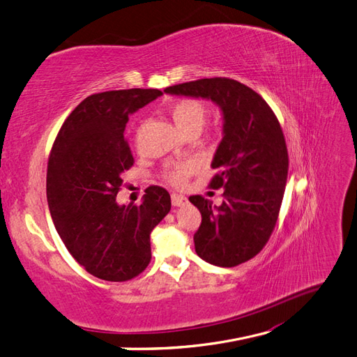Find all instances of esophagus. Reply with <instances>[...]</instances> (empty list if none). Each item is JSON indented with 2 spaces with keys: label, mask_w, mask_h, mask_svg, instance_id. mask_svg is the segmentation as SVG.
Instances as JSON below:
<instances>
[{
  "label": "esophagus",
  "mask_w": 357,
  "mask_h": 357,
  "mask_svg": "<svg viewBox=\"0 0 357 357\" xmlns=\"http://www.w3.org/2000/svg\"><path fill=\"white\" fill-rule=\"evenodd\" d=\"M187 202H188V199L185 196L178 195V193H173L172 195V204L175 205V206H182V205H185Z\"/></svg>",
  "instance_id": "esophagus-1"
}]
</instances>
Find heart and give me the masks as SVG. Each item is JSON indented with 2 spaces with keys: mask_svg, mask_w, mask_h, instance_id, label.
<instances>
[{
  "mask_svg": "<svg viewBox=\"0 0 357 357\" xmlns=\"http://www.w3.org/2000/svg\"><path fill=\"white\" fill-rule=\"evenodd\" d=\"M170 114L173 122L185 135L190 132H197L202 130L206 119V107L197 99H182L173 104ZM197 164L195 161L172 162L166 169V179L172 184L179 185L191 173H195Z\"/></svg>",
  "mask_w": 357,
  "mask_h": 357,
  "instance_id": "obj_1",
  "label": "heart"
}]
</instances>
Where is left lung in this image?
I'll use <instances>...</instances> for the list:
<instances>
[{
    "label": "left lung",
    "instance_id": "1",
    "mask_svg": "<svg viewBox=\"0 0 357 357\" xmlns=\"http://www.w3.org/2000/svg\"><path fill=\"white\" fill-rule=\"evenodd\" d=\"M166 93L211 100L223 116V139L211 167V188H223L222 205L202 196L190 202L202 214L196 253L217 267L252 259L276 225L288 176V151L278 117L257 91L229 78H204L167 87Z\"/></svg>",
    "mask_w": 357,
    "mask_h": 357
}]
</instances>
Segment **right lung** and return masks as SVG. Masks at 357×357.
Instances as JSON below:
<instances>
[{"mask_svg": "<svg viewBox=\"0 0 357 357\" xmlns=\"http://www.w3.org/2000/svg\"><path fill=\"white\" fill-rule=\"evenodd\" d=\"M162 95L157 89L102 91L86 98L52 144L47 199L69 253L95 278L130 280L149 266L151 232L170 211V195L149 187L140 205H119L122 173L134 158L123 131L130 116Z\"/></svg>", "mask_w": 357, "mask_h": 357, "instance_id": "add662e5", "label": "right lung"}]
</instances>
